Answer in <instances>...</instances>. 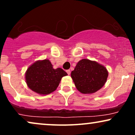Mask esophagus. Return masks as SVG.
Returning <instances> with one entry per match:
<instances>
[{
  "label": "esophagus",
  "mask_w": 135,
  "mask_h": 135,
  "mask_svg": "<svg viewBox=\"0 0 135 135\" xmlns=\"http://www.w3.org/2000/svg\"><path fill=\"white\" fill-rule=\"evenodd\" d=\"M66 72L67 73L68 75L70 74V70H66Z\"/></svg>",
  "instance_id": "34e87169"
}]
</instances>
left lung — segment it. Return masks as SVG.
<instances>
[{"label": "left lung", "instance_id": "left-lung-1", "mask_svg": "<svg viewBox=\"0 0 135 135\" xmlns=\"http://www.w3.org/2000/svg\"><path fill=\"white\" fill-rule=\"evenodd\" d=\"M108 76L105 66L88 59L80 60L71 73L76 89L83 94H91L101 89Z\"/></svg>", "mask_w": 135, "mask_h": 135}]
</instances>
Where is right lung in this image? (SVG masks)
Returning a JSON list of instances; mask_svg holds the SVG:
<instances>
[{"instance_id":"obj_1","label":"right lung","mask_w":135,"mask_h":135,"mask_svg":"<svg viewBox=\"0 0 135 135\" xmlns=\"http://www.w3.org/2000/svg\"><path fill=\"white\" fill-rule=\"evenodd\" d=\"M67 73L61 68L54 69L49 60H38L31 65L25 72L27 86L40 95H48L54 91L63 76Z\"/></svg>"}]
</instances>
